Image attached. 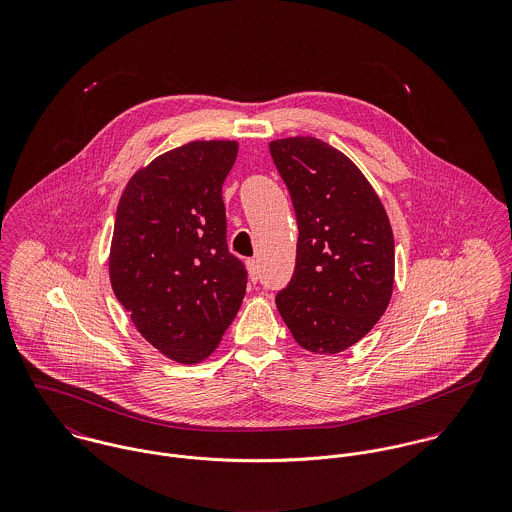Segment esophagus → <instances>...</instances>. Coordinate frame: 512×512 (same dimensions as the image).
<instances>
[{"label": "esophagus", "mask_w": 512, "mask_h": 512, "mask_svg": "<svg viewBox=\"0 0 512 512\" xmlns=\"http://www.w3.org/2000/svg\"><path fill=\"white\" fill-rule=\"evenodd\" d=\"M246 268H248L250 282H256L258 280V262L254 258H250V260H246Z\"/></svg>", "instance_id": "esophagus-1"}]
</instances>
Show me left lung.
Returning <instances> with one entry per match:
<instances>
[{
    "label": "left lung",
    "mask_w": 512,
    "mask_h": 512,
    "mask_svg": "<svg viewBox=\"0 0 512 512\" xmlns=\"http://www.w3.org/2000/svg\"><path fill=\"white\" fill-rule=\"evenodd\" d=\"M297 219L290 284L276 305L299 347L337 355L376 325L394 286V234L361 169L339 149L295 136L270 142Z\"/></svg>",
    "instance_id": "obj_1"
}]
</instances>
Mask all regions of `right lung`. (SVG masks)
<instances>
[{
    "instance_id": "right-lung-1",
    "label": "right lung",
    "mask_w": 512,
    "mask_h": 512,
    "mask_svg": "<svg viewBox=\"0 0 512 512\" xmlns=\"http://www.w3.org/2000/svg\"><path fill=\"white\" fill-rule=\"evenodd\" d=\"M236 142H191L155 157L126 185L110 246V282L136 329L165 357L207 359L246 293L228 252L222 183Z\"/></svg>"
}]
</instances>
